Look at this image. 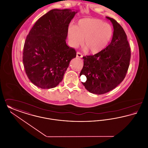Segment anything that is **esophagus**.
Returning <instances> with one entry per match:
<instances>
[{
    "mask_svg": "<svg viewBox=\"0 0 148 148\" xmlns=\"http://www.w3.org/2000/svg\"><path fill=\"white\" fill-rule=\"evenodd\" d=\"M77 56L78 57V58H82L83 57V55L80 53L77 52Z\"/></svg>",
    "mask_w": 148,
    "mask_h": 148,
    "instance_id": "obj_1",
    "label": "esophagus"
}]
</instances>
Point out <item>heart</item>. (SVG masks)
Wrapping results in <instances>:
<instances>
[{
  "mask_svg": "<svg viewBox=\"0 0 148 148\" xmlns=\"http://www.w3.org/2000/svg\"><path fill=\"white\" fill-rule=\"evenodd\" d=\"M113 34L112 26L95 18H84L79 20L76 26L68 29V39L71 47L76 48L83 42L84 49L90 50L97 54L104 49L110 42Z\"/></svg>",
  "mask_w": 148,
  "mask_h": 148,
  "instance_id": "obj_1",
  "label": "heart"
}]
</instances>
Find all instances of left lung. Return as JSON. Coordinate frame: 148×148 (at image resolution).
<instances>
[{"label":"left lung","mask_w":148,"mask_h":148,"mask_svg":"<svg viewBox=\"0 0 148 148\" xmlns=\"http://www.w3.org/2000/svg\"><path fill=\"white\" fill-rule=\"evenodd\" d=\"M113 24V38L110 44L101 51L84 56V65L80 77L84 75L85 82H82L85 89L100 95L111 91L125 77L131 56L127 34L119 24L108 16Z\"/></svg>","instance_id":"obj_1"}]
</instances>
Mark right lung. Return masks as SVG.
I'll use <instances>...</instances> for the list:
<instances>
[{"label":"right lung","mask_w":148,"mask_h":148,"mask_svg":"<svg viewBox=\"0 0 148 148\" xmlns=\"http://www.w3.org/2000/svg\"><path fill=\"white\" fill-rule=\"evenodd\" d=\"M77 10L54 9L42 15L25 39L23 63L30 82L42 89L53 88L63 80L75 50L68 46V27Z\"/></svg>","instance_id":"right-lung-1"}]
</instances>
